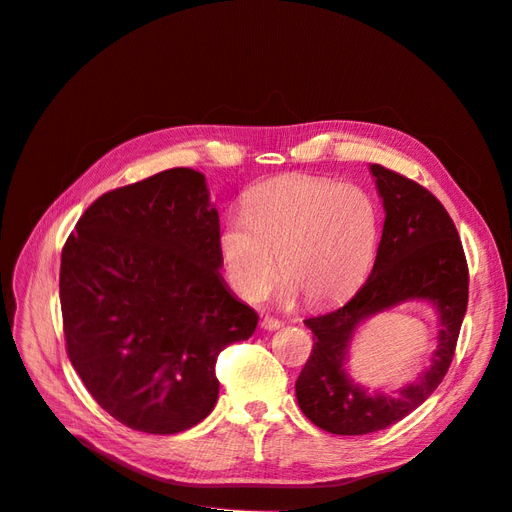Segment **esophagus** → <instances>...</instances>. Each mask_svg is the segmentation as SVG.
Wrapping results in <instances>:
<instances>
[{
    "label": "esophagus",
    "instance_id": "esophagus-1",
    "mask_svg": "<svg viewBox=\"0 0 512 512\" xmlns=\"http://www.w3.org/2000/svg\"><path fill=\"white\" fill-rule=\"evenodd\" d=\"M261 326H263L265 330H280L284 324H282L280 319H276V317H272V315H267V317H263Z\"/></svg>",
    "mask_w": 512,
    "mask_h": 512
}]
</instances>
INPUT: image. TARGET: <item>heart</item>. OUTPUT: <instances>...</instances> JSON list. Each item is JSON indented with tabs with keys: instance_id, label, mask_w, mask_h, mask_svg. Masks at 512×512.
Instances as JSON below:
<instances>
[{
	"instance_id": "obj_1",
	"label": "heart",
	"mask_w": 512,
	"mask_h": 512,
	"mask_svg": "<svg viewBox=\"0 0 512 512\" xmlns=\"http://www.w3.org/2000/svg\"><path fill=\"white\" fill-rule=\"evenodd\" d=\"M380 220L373 199L355 184L284 176L247 193L218 238L228 284L259 301L278 278L309 305L355 288L375 257Z\"/></svg>"
}]
</instances>
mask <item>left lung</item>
<instances>
[{
	"instance_id": "obj_1",
	"label": "left lung",
	"mask_w": 512,
	"mask_h": 512,
	"mask_svg": "<svg viewBox=\"0 0 512 512\" xmlns=\"http://www.w3.org/2000/svg\"><path fill=\"white\" fill-rule=\"evenodd\" d=\"M371 174L386 209L373 270L351 301L305 319L315 342L297 380V400L313 425L336 436L380 432L429 398L452 363L469 299L467 257L444 205L419 182L380 164L371 166ZM409 298H425L441 311L433 367L396 397H371L345 378L347 344L363 318Z\"/></svg>"
}]
</instances>
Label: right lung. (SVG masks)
<instances>
[{"label": "right lung", "mask_w": 512, "mask_h": 512, "mask_svg": "<svg viewBox=\"0 0 512 512\" xmlns=\"http://www.w3.org/2000/svg\"><path fill=\"white\" fill-rule=\"evenodd\" d=\"M205 176L172 168L101 195L62 249L66 353L103 411L178 434L215 407V361L259 315L228 290Z\"/></svg>", "instance_id": "1"}]
</instances>
